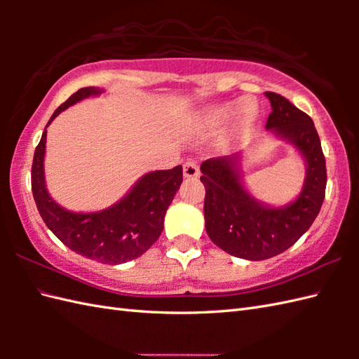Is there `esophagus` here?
Instances as JSON below:
<instances>
[{
  "label": "esophagus",
  "mask_w": 359,
  "mask_h": 359,
  "mask_svg": "<svg viewBox=\"0 0 359 359\" xmlns=\"http://www.w3.org/2000/svg\"><path fill=\"white\" fill-rule=\"evenodd\" d=\"M199 165L194 160H188V162L184 165V175L187 179H197L199 177Z\"/></svg>",
  "instance_id": "34e87169"
}]
</instances>
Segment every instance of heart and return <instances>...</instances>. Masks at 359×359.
Here are the masks:
<instances>
[{
  "label": "heart",
  "mask_w": 359,
  "mask_h": 359,
  "mask_svg": "<svg viewBox=\"0 0 359 359\" xmlns=\"http://www.w3.org/2000/svg\"><path fill=\"white\" fill-rule=\"evenodd\" d=\"M233 117L234 134L248 133L259 117V106L250 97H243L238 102H225L212 104L205 111V123L210 128H217L226 123Z\"/></svg>",
  "instance_id": "1"
}]
</instances>
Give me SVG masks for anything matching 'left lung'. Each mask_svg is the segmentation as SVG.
I'll list each match as a JSON object with an SVG mask.
<instances>
[{
    "label": "left lung",
    "instance_id": "1",
    "mask_svg": "<svg viewBox=\"0 0 359 359\" xmlns=\"http://www.w3.org/2000/svg\"><path fill=\"white\" fill-rule=\"evenodd\" d=\"M265 97L271 103L265 129L292 144L306 162V177L294 201L273 207L256 199L243 184V151L201 165L210 239L228 255L247 261H264L292 247L315 222L327 185L325 158L313 120L279 94L265 93Z\"/></svg>",
    "mask_w": 359,
    "mask_h": 359
}]
</instances>
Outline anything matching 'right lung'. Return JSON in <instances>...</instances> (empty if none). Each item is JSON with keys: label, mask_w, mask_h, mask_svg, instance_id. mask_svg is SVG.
I'll return each instance as SVG.
<instances>
[{"label": "right lung", "mask_w": 359, "mask_h": 359, "mask_svg": "<svg viewBox=\"0 0 359 359\" xmlns=\"http://www.w3.org/2000/svg\"><path fill=\"white\" fill-rule=\"evenodd\" d=\"M103 93V89L94 86L81 88L58 106L46 128L69 106ZM46 135L48 131L44 129L32 163V193L44 224L66 247L93 261L117 265L140 257L163 231L165 212L184 180L182 165L143 174L118 202L108 208L75 212L53 201L46 188Z\"/></svg>", "instance_id": "1"}]
</instances>
